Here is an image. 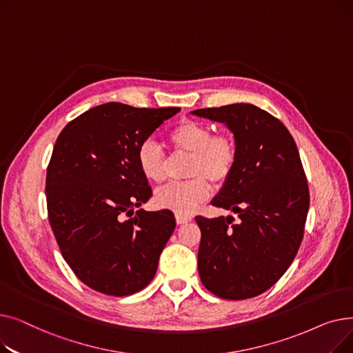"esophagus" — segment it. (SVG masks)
<instances>
[{"instance_id":"obj_1","label":"esophagus","mask_w":353,"mask_h":353,"mask_svg":"<svg viewBox=\"0 0 353 353\" xmlns=\"http://www.w3.org/2000/svg\"><path fill=\"white\" fill-rule=\"evenodd\" d=\"M190 220H192V216H188V214H179V213H176V221H177L179 225L189 223Z\"/></svg>"}]
</instances>
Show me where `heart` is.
<instances>
[{"instance_id": "heart-1", "label": "heart", "mask_w": 353, "mask_h": 353, "mask_svg": "<svg viewBox=\"0 0 353 353\" xmlns=\"http://www.w3.org/2000/svg\"><path fill=\"white\" fill-rule=\"evenodd\" d=\"M176 152L192 156L186 181L165 184L156 192V203L161 209L179 214L193 213L212 193L208 179L223 183L232 174L237 148L229 134H213L210 125L184 120L169 134ZM137 164L141 174L150 181L161 183L165 179V159L161 148L152 140H145L137 150Z\"/></svg>"}]
</instances>
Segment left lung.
<instances>
[{
  "instance_id": "1",
  "label": "left lung",
  "mask_w": 353,
  "mask_h": 353,
  "mask_svg": "<svg viewBox=\"0 0 353 353\" xmlns=\"http://www.w3.org/2000/svg\"><path fill=\"white\" fill-rule=\"evenodd\" d=\"M192 114L223 123L237 148L234 169L212 205L240 220L196 217L200 281L221 299L254 298L281 279L302 243L309 189L298 147L282 121L253 104Z\"/></svg>"
}]
</instances>
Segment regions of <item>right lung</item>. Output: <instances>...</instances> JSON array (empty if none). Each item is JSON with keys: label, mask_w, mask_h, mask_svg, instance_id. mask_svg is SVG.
<instances>
[{"label": "right lung", "mask_w": 353, "mask_h": 353, "mask_svg": "<svg viewBox=\"0 0 353 353\" xmlns=\"http://www.w3.org/2000/svg\"><path fill=\"white\" fill-rule=\"evenodd\" d=\"M179 107H92L70 121L47 167L48 220L64 261L88 288L127 296L153 281L176 220L170 210L145 212L152 188L137 150Z\"/></svg>", "instance_id": "1"}]
</instances>
